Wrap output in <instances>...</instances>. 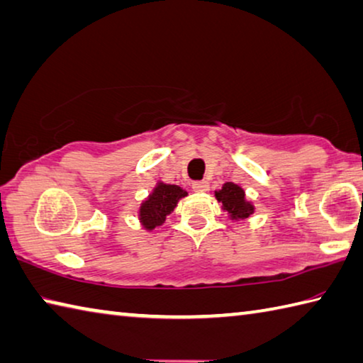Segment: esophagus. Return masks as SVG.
Returning a JSON list of instances; mask_svg holds the SVG:
<instances>
[{"instance_id": "esophagus-1", "label": "esophagus", "mask_w": 363, "mask_h": 363, "mask_svg": "<svg viewBox=\"0 0 363 363\" xmlns=\"http://www.w3.org/2000/svg\"><path fill=\"white\" fill-rule=\"evenodd\" d=\"M192 189L195 190V192H199V194L208 192L209 184H208V181H195V182L192 184Z\"/></svg>"}]
</instances>
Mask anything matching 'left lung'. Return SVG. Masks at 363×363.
<instances>
[{"instance_id": "obj_1", "label": "left lung", "mask_w": 363, "mask_h": 363, "mask_svg": "<svg viewBox=\"0 0 363 363\" xmlns=\"http://www.w3.org/2000/svg\"><path fill=\"white\" fill-rule=\"evenodd\" d=\"M217 201L222 203V209L227 211L232 220H246L254 214V204L246 200V194L238 184L225 182L220 190H216Z\"/></svg>"}]
</instances>
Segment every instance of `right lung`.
I'll list each match as a JSON object with an SVG mask.
<instances>
[{"instance_id":"obj_1","label":"right lung","mask_w":363,"mask_h":363,"mask_svg":"<svg viewBox=\"0 0 363 363\" xmlns=\"http://www.w3.org/2000/svg\"><path fill=\"white\" fill-rule=\"evenodd\" d=\"M184 196H187V192L182 187L173 186V184L157 182L152 192L140 206L141 225L149 232L162 225L167 216L173 213L177 206V201Z\"/></svg>"}]
</instances>
